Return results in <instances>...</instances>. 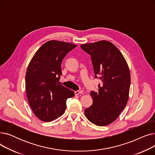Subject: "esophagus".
<instances>
[{
	"label": "esophagus",
	"instance_id": "1",
	"mask_svg": "<svg viewBox=\"0 0 155 155\" xmlns=\"http://www.w3.org/2000/svg\"><path fill=\"white\" fill-rule=\"evenodd\" d=\"M75 95H80V94H84V93L83 91H75Z\"/></svg>",
	"mask_w": 155,
	"mask_h": 155
}]
</instances>
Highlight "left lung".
Listing matches in <instances>:
<instances>
[{"instance_id": "left-lung-1", "label": "left lung", "mask_w": 155, "mask_h": 155, "mask_svg": "<svg viewBox=\"0 0 155 155\" xmlns=\"http://www.w3.org/2000/svg\"><path fill=\"white\" fill-rule=\"evenodd\" d=\"M82 50L91 56L95 78L101 84L99 91L91 92L93 103L85 110L88 120L99 126L113 123L127 103L131 75L128 64L119 49L108 41L83 44Z\"/></svg>"}]
</instances>
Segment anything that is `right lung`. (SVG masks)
Segmentation results:
<instances>
[{"instance_id":"add662e5","label":"right lung","mask_w":155,"mask_h":155,"mask_svg":"<svg viewBox=\"0 0 155 155\" xmlns=\"http://www.w3.org/2000/svg\"><path fill=\"white\" fill-rule=\"evenodd\" d=\"M76 45L51 40L41 46L30 61L26 74L28 102L40 120L50 122L62 116L66 101L75 95L59 84L62 75L61 64Z\"/></svg>"}]
</instances>
